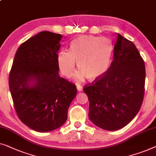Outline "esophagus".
Masks as SVG:
<instances>
[{"label":"esophagus","instance_id":"esophagus-1","mask_svg":"<svg viewBox=\"0 0 156 156\" xmlns=\"http://www.w3.org/2000/svg\"><path fill=\"white\" fill-rule=\"evenodd\" d=\"M76 89H77V91H82V90H83L82 87V86H80V85L76 86Z\"/></svg>","mask_w":156,"mask_h":156}]
</instances>
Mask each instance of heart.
Returning <instances> with one entry per match:
<instances>
[{"label":"heart","mask_w":156,"mask_h":156,"mask_svg":"<svg viewBox=\"0 0 156 156\" xmlns=\"http://www.w3.org/2000/svg\"><path fill=\"white\" fill-rule=\"evenodd\" d=\"M112 44L104 37L84 36L74 39L69 51L62 50L58 55V64L61 73L69 77L77 61L80 69L74 79L80 82L86 77L91 80L102 76L109 67L112 53Z\"/></svg>","instance_id":"1"}]
</instances>
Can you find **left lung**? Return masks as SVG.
I'll return each mask as SVG.
<instances>
[{
	"label": "left lung",
	"instance_id": "left-lung-1",
	"mask_svg": "<svg viewBox=\"0 0 156 156\" xmlns=\"http://www.w3.org/2000/svg\"><path fill=\"white\" fill-rule=\"evenodd\" d=\"M145 79V65L138 49L118 34L110 67L83 87L92 122L108 131L119 129L129 123L142 105Z\"/></svg>",
	"mask_w": 156,
	"mask_h": 156
}]
</instances>
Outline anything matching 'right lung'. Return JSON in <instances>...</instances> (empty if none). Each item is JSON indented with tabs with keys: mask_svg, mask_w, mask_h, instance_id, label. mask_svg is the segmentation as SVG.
Wrapping results in <instances>:
<instances>
[{
	"mask_svg": "<svg viewBox=\"0 0 156 156\" xmlns=\"http://www.w3.org/2000/svg\"><path fill=\"white\" fill-rule=\"evenodd\" d=\"M62 36L41 31L20 45L9 76V88L20 120L48 132L61 127L76 95V85L59 76L58 52Z\"/></svg>",
	"mask_w": 156,
	"mask_h": 156,
	"instance_id": "add662e5",
	"label": "right lung"
}]
</instances>
